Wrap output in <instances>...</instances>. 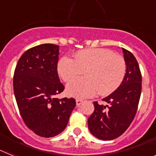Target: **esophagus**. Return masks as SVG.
I'll list each match as a JSON object with an SVG mask.
<instances>
[{"mask_svg": "<svg viewBox=\"0 0 156 156\" xmlns=\"http://www.w3.org/2000/svg\"><path fill=\"white\" fill-rule=\"evenodd\" d=\"M76 105L79 107V106L83 103V100H81V99H76Z\"/></svg>", "mask_w": 156, "mask_h": 156, "instance_id": "1", "label": "esophagus"}]
</instances>
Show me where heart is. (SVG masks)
I'll return each instance as SVG.
<instances>
[{
    "mask_svg": "<svg viewBox=\"0 0 156 156\" xmlns=\"http://www.w3.org/2000/svg\"><path fill=\"white\" fill-rule=\"evenodd\" d=\"M57 71L65 82H69L85 72L86 78H77L69 83L66 93L78 99L91 98L100 92L107 95L115 91L122 83L126 73L124 58L107 48L81 50L74 59L67 56L58 62Z\"/></svg>",
    "mask_w": 156,
    "mask_h": 156,
    "instance_id": "heart-1",
    "label": "heart"
}]
</instances>
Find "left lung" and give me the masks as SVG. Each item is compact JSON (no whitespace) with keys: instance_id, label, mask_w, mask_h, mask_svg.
Instances as JSON below:
<instances>
[{"instance_id":"left-lung-1","label":"left lung","mask_w":156,"mask_h":156,"mask_svg":"<svg viewBox=\"0 0 156 156\" xmlns=\"http://www.w3.org/2000/svg\"><path fill=\"white\" fill-rule=\"evenodd\" d=\"M126 64L124 80L116 90L102 99L108 105L94 101V111L88 118V128L97 138L113 140L126 130L137 112L141 93V73L133 54L122 48Z\"/></svg>"}]
</instances>
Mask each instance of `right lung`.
<instances>
[{
  "label": "right lung",
  "mask_w": 156,
  "mask_h": 156,
  "mask_svg": "<svg viewBox=\"0 0 156 156\" xmlns=\"http://www.w3.org/2000/svg\"><path fill=\"white\" fill-rule=\"evenodd\" d=\"M59 47L44 44L30 48L18 61L13 77L19 112L29 129L44 137L66 129L75 99L56 98L64 90L57 71Z\"/></svg>",
  "instance_id": "add662e5"
}]
</instances>
